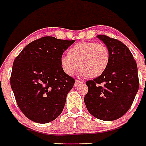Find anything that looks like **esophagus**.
<instances>
[{"mask_svg": "<svg viewBox=\"0 0 146 146\" xmlns=\"http://www.w3.org/2000/svg\"><path fill=\"white\" fill-rule=\"evenodd\" d=\"M80 84H81V82H80V81H79V80H76V81H75V83H74V86H75V87L80 85Z\"/></svg>", "mask_w": 146, "mask_h": 146, "instance_id": "1", "label": "esophagus"}]
</instances>
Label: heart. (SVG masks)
<instances>
[{
	"label": "heart",
	"mask_w": 146,
	"mask_h": 146,
	"mask_svg": "<svg viewBox=\"0 0 146 146\" xmlns=\"http://www.w3.org/2000/svg\"><path fill=\"white\" fill-rule=\"evenodd\" d=\"M110 63V51L106 45L95 42H80L70 48L62 56L60 65L63 72L73 75L79 69L82 76L96 78L101 76Z\"/></svg>",
	"instance_id": "b5f03b06"
}]
</instances>
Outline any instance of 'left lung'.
Returning <instances> with one entry per match:
<instances>
[{
	"mask_svg": "<svg viewBox=\"0 0 146 146\" xmlns=\"http://www.w3.org/2000/svg\"><path fill=\"white\" fill-rule=\"evenodd\" d=\"M110 51V63L104 73L86 84L84 103L92 116L112 121L125 114L139 87L138 67L129 48L116 39L98 35Z\"/></svg>",
	"mask_w": 146,
	"mask_h": 146,
	"instance_id": "left-lung-1",
	"label": "left lung"
}]
</instances>
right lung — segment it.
Here are the masks:
<instances>
[{"label":"right lung","mask_w":146,"mask_h":146,"mask_svg":"<svg viewBox=\"0 0 146 146\" xmlns=\"http://www.w3.org/2000/svg\"><path fill=\"white\" fill-rule=\"evenodd\" d=\"M75 42L44 36L27 44L15 58L11 87L27 118L47 123L60 115L75 80L60 65L63 52Z\"/></svg>","instance_id":"obj_1"}]
</instances>
